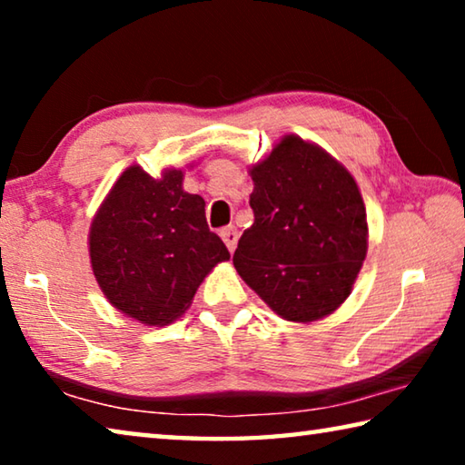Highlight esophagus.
<instances>
[{
    "label": "esophagus",
    "mask_w": 465,
    "mask_h": 465,
    "mask_svg": "<svg viewBox=\"0 0 465 465\" xmlns=\"http://www.w3.org/2000/svg\"><path fill=\"white\" fill-rule=\"evenodd\" d=\"M219 235H222V240L225 242V246L230 252L235 250V243H238V230H235L233 225L230 227H223L222 232H219Z\"/></svg>",
    "instance_id": "esophagus-1"
}]
</instances>
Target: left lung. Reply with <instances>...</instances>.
Segmentation results:
<instances>
[{"label": "left lung", "mask_w": 465, "mask_h": 465, "mask_svg": "<svg viewBox=\"0 0 465 465\" xmlns=\"http://www.w3.org/2000/svg\"><path fill=\"white\" fill-rule=\"evenodd\" d=\"M254 223L233 252L240 277L291 322L332 313L367 254V215L349 170L302 137H282L250 170Z\"/></svg>", "instance_id": "obj_1"}]
</instances>
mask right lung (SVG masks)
I'll return each mask as SVG.
<instances>
[{
    "label": "right lung",
    "instance_id": "add662e5",
    "mask_svg": "<svg viewBox=\"0 0 465 465\" xmlns=\"http://www.w3.org/2000/svg\"><path fill=\"white\" fill-rule=\"evenodd\" d=\"M183 170L152 178L131 166L110 188L90 227V261L102 293L147 326L188 310L196 289L230 252L209 230L204 201L183 188Z\"/></svg>",
    "mask_w": 465,
    "mask_h": 465
}]
</instances>
